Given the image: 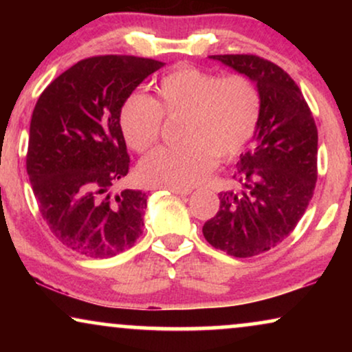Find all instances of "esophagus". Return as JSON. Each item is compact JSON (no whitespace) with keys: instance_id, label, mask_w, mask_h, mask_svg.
Returning a JSON list of instances; mask_svg holds the SVG:
<instances>
[{"instance_id":"1","label":"esophagus","mask_w":352,"mask_h":352,"mask_svg":"<svg viewBox=\"0 0 352 352\" xmlns=\"http://www.w3.org/2000/svg\"><path fill=\"white\" fill-rule=\"evenodd\" d=\"M170 192L176 195H189L190 194L189 189H177V187H170Z\"/></svg>"}]
</instances>
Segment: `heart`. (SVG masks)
Segmentation results:
<instances>
[{
	"label": "heart",
	"mask_w": 352,
	"mask_h": 352,
	"mask_svg": "<svg viewBox=\"0 0 352 352\" xmlns=\"http://www.w3.org/2000/svg\"><path fill=\"white\" fill-rule=\"evenodd\" d=\"M157 99L131 94L120 109L118 124L134 152L158 142L163 117H182L181 146L158 148L144 158L139 177L151 186L186 189L204 182L218 157H239L252 141L261 118V93L247 75L219 76L199 67L181 65L162 76Z\"/></svg>",
	"instance_id": "obj_1"
}]
</instances>
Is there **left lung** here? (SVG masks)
Returning <instances> with one entry per match:
<instances>
[{"label": "left lung", "instance_id": "obj_1", "mask_svg": "<svg viewBox=\"0 0 352 352\" xmlns=\"http://www.w3.org/2000/svg\"><path fill=\"white\" fill-rule=\"evenodd\" d=\"M261 93V118L240 155L234 187L219 194V210L204 224L206 242L235 258L277 247L293 232L314 194L317 126L301 89L271 60L253 54H219Z\"/></svg>", "mask_w": 352, "mask_h": 352}]
</instances>
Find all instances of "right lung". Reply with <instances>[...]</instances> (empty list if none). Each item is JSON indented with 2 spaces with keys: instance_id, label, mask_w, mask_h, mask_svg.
<instances>
[{
  "instance_id": "obj_1",
  "label": "right lung",
  "mask_w": 352,
  "mask_h": 352,
  "mask_svg": "<svg viewBox=\"0 0 352 352\" xmlns=\"http://www.w3.org/2000/svg\"><path fill=\"white\" fill-rule=\"evenodd\" d=\"M160 60L96 56L76 62L33 109L27 173L40 213L65 247L91 258L131 248L142 234L147 195L113 186L128 175L120 109Z\"/></svg>"
}]
</instances>
